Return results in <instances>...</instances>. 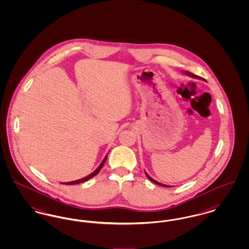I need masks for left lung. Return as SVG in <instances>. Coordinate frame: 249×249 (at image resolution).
Returning <instances> with one entry per match:
<instances>
[{"label":"left lung","mask_w":249,"mask_h":249,"mask_svg":"<svg viewBox=\"0 0 249 249\" xmlns=\"http://www.w3.org/2000/svg\"><path fill=\"white\" fill-rule=\"evenodd\" d=\"M184 74H186V75H188V76H190V77H193V78H196V79H203V78H201L200 76H198V75H196V74H194V73H191L190 71H182ZM144 174H145V176H146V178H148L151 182H153L155 184H157V185H159V186H161V187H165V188H171V186H168V185H164V184H161V183H160V182H158V181H156L155 179L151 178V177H149V175L144 171Z\"/></svg>","instance_id":"1"}]
</instances>
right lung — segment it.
<instances>
[{"label":"right lung","mask_w":249,"mask_h":249,"mask_svg":"<svg viewBox=\"0 0 249 249\" xmlns=\"http://www.w3.org/2000/svg\"><path fill=\"white\" fill-rule=\"evenodd\" d=\"M107 155L105 157V159L103 160V161L101 162V164L99 165V167L95 170L93 173H91L90 175H89V176H87V177H85L84 178H81V179H78V180H75V181H71V182H64V183H61V184H64V185H75V184H80V183H83L85 181H87V180H89V179H90V178H94L95 176L100 172V170L103 168V166L105 164V162L107 161Z\"/></svg>","instance_id":"obj_1"}]
</instances>
